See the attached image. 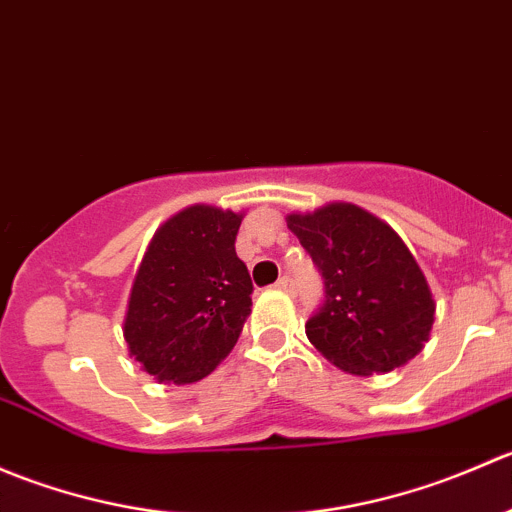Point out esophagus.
<instances>
[{"label": "esophagus", "mask_w": 512, "mask_h": 512, "mask_svg": "<svg viewBox=\"0 0 512 512\" xmlns=\"http://www.w3.org/2000/svg\"><path fill=\"white\" fill-rule=\"evenodd\" d=\"M275 287L280 289V292L294 294V282H292V277H280V280H277V285H275Z\"/></svg>", "instance_id": "obj_1"}]
</instances>
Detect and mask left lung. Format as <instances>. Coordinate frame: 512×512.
Listing matches in <instances>:
<instances>
[{
  "mask_svg": "<svg viewBox=\"0 0 512 512\" xmlns=\"http://www.w3.org/2000/svg\"><path fill=\"white\" fill-rule=\"evenodd\" d=\"M327 285V302L304 332L324 359L354 376L409 364L431 337L436 302L399 232L354 203L289 213Z\"/></svg>",
  "mask_w": 512,
  "mask_h": 512,
  "instance_id": "8db88e82",
  "label": "left lung"
}]
</instances>
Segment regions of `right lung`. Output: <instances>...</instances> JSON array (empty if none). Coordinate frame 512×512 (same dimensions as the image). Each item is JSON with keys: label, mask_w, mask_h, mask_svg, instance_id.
Instances as JSON below:
<instances>
[{"label": "right lung", "mask_w": 512, "mask_h": 512, "mask_svg": "<svg viewBox=\"0 0 512 512\" xmlns=\"http://www.w3.org/2000/svg\"><path fill=\"white\" fill-rule=\"evenodd\" d=\"M245 213L195 203L153 232L128 294V356L160 384H195L235 347L252 282L235 252Z\"/></svg>", "instance_id": "add662e5"}]
</instances>
